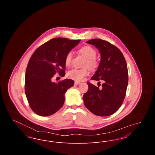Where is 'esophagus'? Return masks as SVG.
<instances>
[{"mask_svg": "<svg viewBox=\"0 0 155 155\" xmlns=\"http://www.w3.org/2000/svg\"><path fill=\"white\" fill-rule=\"evenodd\" d=\"M74 84H75V85H79V84H80V82H78V81H75Z\"/></svg>", "mask_w": 155, "mask_h": 155, "instance_id": "1", "label": "esophagus"}]
</instances>
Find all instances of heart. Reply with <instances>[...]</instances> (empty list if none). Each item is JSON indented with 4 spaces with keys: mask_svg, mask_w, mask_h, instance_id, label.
Wrapping results in <instances>:
<instances>
[{
    "mask_svg": "<svg viewBox=\"0 0 155 155\" xmlns=\"http://www.w3.org/2000/svg\"><path fill=\"white\" fill-rule=\"evenodd\" d=\"M79 52L86 58L83 67H88L91 70H95L99 65L98 61L96 58L97 54L96 50L90 46H85L81 48L79 50ZM73 53L72 52H68L64 59V63L67 67H69L71 65ZM88 74V71L86 68L82 69L74 68L69 71L67 75L69 78L74 81H81L84 80Z\"/></svg>",
    "mask_w": 155,
    "mask_h": 155,
    "instance_id": "heart-1",
    "label": "heart"
}]
</instances>
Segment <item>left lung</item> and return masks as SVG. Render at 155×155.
Instances as JSON below:
<instances>
[{
  "label": "left lung",
  "instance_id": "8db88e82",
  "mask_svg": "<svg viewBox=\"0 0 155 155\" xmlns=\"http://www.w3.org/2000/svg\"><path fill=\"white\" fill-rule=\"evenodd\" d=\"M87 43L95 46L101 55L91 80H103L104 83L101 89L87 82L88 90L83 95L84 104L96 116H110L118 110L125 98L128 82L127 63L120 50L106 41L93 39Z\"/></svg>",
  "mask_w": 155,
  "mask_h": 155
}]
</instances>
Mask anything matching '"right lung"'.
Segmentation results:
<instances>
[{"instance_id":"add662e5","label":"right lung","mask_w":155,"mask_h":155,"mask_svg":"<svg viewBox=\"0 0 155 155\" xmlns=\"http://www.w3.org/2000/svg\"><path fill=\"white\" fill-rule=\"evenodd\" d=\"M81 41L55 38L45 43L34 52L25 71V92L30 107L38 115L49 116L60 109L64 94L74 85L70 79L55 83L52 78L56 73L65 75L64 59Z\"/></svg>"}]
</instances>
